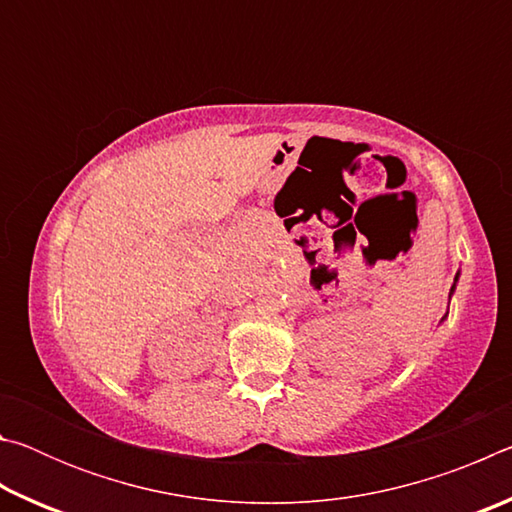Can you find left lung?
I'll use <instances>...</instances> for the list:
<instances>
[{
  "label": "left lung",
  "instance_id": "8db88e82",
  "mask_svg": "<svg viewBox=\"0 0 512 512\" xmlns=\"http://www.w3.org/2000/svg\"><path fill=\"white\" fill-rule=\"evenodd\" d=\"M456 280H458V275H456V277H454V282H456ZM452 291H454V287H452Z\"/></svg>",
  "mask_w": 512,
  "mask_h": 512
}]
</instances>
